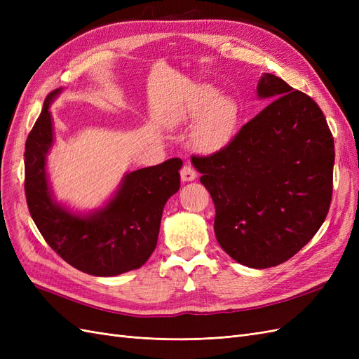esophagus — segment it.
Masks as SVG:
<instances>
[{
    "label": "esophagus",
    "mask_w": 359,
    "mask_h": 359,
    "mask_svg": "<svg viewBox=\"0 0 359 359\" xmlns=\"http://www.w3.org/2000/svg\"><path fill=\"white\" fill-rule=\"evenodd\" d=\"M198 177V172L194 170L190 165H184L181 169V180L184 182H189V181H194Z\"/></svg>",
    "instance_id": "esophagus-1"
}]
</instances>
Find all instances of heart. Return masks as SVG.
<instances>
[{
    "label": "heart",
    "instance_id": "1",
    "mask_svg": "<svg viewBox=\"0 0 359 359\" xmlns=\"http://www.w3.org/2000/svg\"><path fill=\"white\" fill-rule=\"evenodd\" d=\"M193 124L191 147L202 154H215L229 145L240 121V106L229 94H219L210 83H198L184 94L169 115L172 127Z\"/></svg>",
    "mask_w": 359,
    "mask_h": 359
}]
</instances>
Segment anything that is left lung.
Returning a JSON list of instances; mask_svg holds the SVG:
<instances>
[{
    "mask_svg": "<svg viewBox=\"0 0 359 359\" xmlns=\"http://www.w3.org/2000/svg\"><path fill=\"white\" fill-rule=\"evenodd\" d=\"M257 97L271 102L231 144L191 157L214 206V232L238 264L264 269L295 256L327 219L334 139L320 107L264 73Z\"/></svg>",
    "mask_w": 359,
    "mask_h": 359,
    "instance_id": "1",
    "label": "left lung"
}]
</instances>
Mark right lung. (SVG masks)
I'll use <instances>...</instances> for the list:
<instances>
[{
	"label": "right lung",
	"instance_id": "obj_1",
	"mask_svg": "<svg viewBox=\"0 0 359 359\" xmlns=\"http://www.w3.org/2000/svg\"><path fill=\"white\" fill-rule=\"evenodd\" d=\"M52 91L25 144V196L37 229L67 264L82 273L112 277L142 266L157 245L163 208L180 190L181 158L124 175L102 208L74 212L57 202L49 186L46 161L53 145Z\"/></svg>",
	"mask_w": 359,
	"mask_h": 359
}]
</instances>
